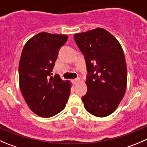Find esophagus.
I'll return each mask as SVG.
<instances>
[{"mask_svg":"<svg viewBox=\"0 0 147 147\" xmlns=\"http://www.w3.org/2000/svg\"><path fill=\"white\" fill-rule=\"evenodd\" d=\"M79 82H80V79H74V80H73V83L74 84V85L77 84Z\"/></svg>","mask_w":147,"mask_h":147,"instance_id":"obj_1","label":"esophagus"}]
</instances>
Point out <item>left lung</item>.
I'll return each mask as SVG.
<instances>
[{
  "mask_svg": "<svg viewBox=\"0 0 147 147\" xmlns=\"http://www.w3.org/2000/svg\"><path fill=\"white\" fill-rule=\"evenodd\" d=\"M84 55L89 76L87 93L82 97L85 109L99 118L108 116L123 98L127 86V67L121 44L111 33L97 28L74 34Z\"/></svg>",
  "mask_w": 147,
  "mask_h": 147,
  "instance_id": "obj_1",
  "label": "left lung"
}]
</instances>
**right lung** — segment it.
<instances>
[{
  "instance_id": "obj_1",
  "label": "right lung",
  "mask_w": 147,
  "mask_h": 147,
  "mask_svg": "<svg viewBox=\"0 0 147 147\" xmlns=\"http://www.w3.org/2000/svg\"><path fill=\"white\" fill-rule=\"evenodd\" d=\"M65 34L40 32L24 46L19 61V86L32 111L50 118L62 111L70 95L71 82L58 74L52 77L60 47L65 43Z\"/></svg>"
}]
</instances>
